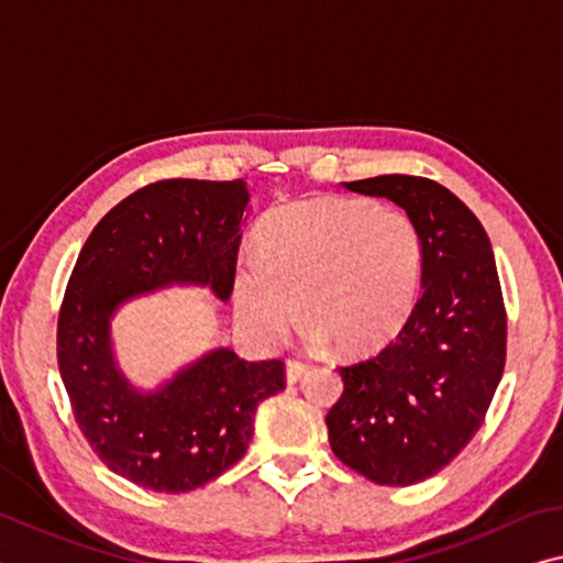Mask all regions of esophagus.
<instances>
[{
	"label": "esophagus",
	"instance_id": "esophagus-1",
	"mask_svg": "<svg viewBox=\"0 0 563 563\" xmlns=\"http://www.w3.org/2000/svg\"><path fill=\"white\" fill-rule=\"evenodd\" d=\"M310 373V365L302 363L298 358H288L285 361V378H288V383H298L302 380Z\"/></svg>",
	"mask_w": 563,
	"mask_h": 563
}]
</instances>
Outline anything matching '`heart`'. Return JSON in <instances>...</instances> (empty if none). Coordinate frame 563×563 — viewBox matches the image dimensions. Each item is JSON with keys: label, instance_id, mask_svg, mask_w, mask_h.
<instances>
[{"label": "heart", "instance_id": "1", "mask_svg": "<svg viewBox=\"0 0 563 563\" xmlns=\"http://www.w3.org/2000/svg\"><path fill=\"white\" fill-rule=\"evenodd\" d=\"M255 257L240 261L233 300L255 341L275 343L300 313L313 341L341 353L373 351L398 333L416 302L423 245L404 210L318 195L267 212Z\"/></svg>", "mask_w": 563, "mask_h": 563}]
</instances>
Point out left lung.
<instances>
[{
    "label": "left lung",
    "mask_w": 563,
    "mask_h": 563,
    "mask_svg": "<svg viewBox=\"0 0 563 563\" xmlns=\"http://www.w3.org/2000/svg\"><path fill=\"white\" fill-rule=\"evenodd\" d=\"M388 198L423 245L421 298L371 358L341 365L343 396L325 416L330 449L380 486L439 474L484 423L506 363V308L478 218L443 185L416 175L343 183Z\"/></svg>",
    "instance_id": "1"
}]
</instances>
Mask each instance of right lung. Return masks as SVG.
I'll return each instance as SVG.
<instances>
[{
    "label": "right lung",
    "mask_w": 563,
    "mask_h": 563,
    "mask_svg": "<svg viewBox=\"0 0 563 563\" xmlns=\"http://www.w3.org/2000/svg\"><path fill=\"white\" fill-rule=\"evenodd\" d=\"M243 180H159L107 212L79 250L57 323V363L79 431L114 474L185 494L245 456L257 404L285 388L283 361L205 353L157 390H137L112 353L114 310L169 285L233 292Z\"/></svg>",
    "instance_id": "add662e5"
}]
</instances>
